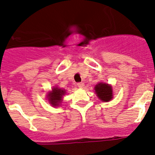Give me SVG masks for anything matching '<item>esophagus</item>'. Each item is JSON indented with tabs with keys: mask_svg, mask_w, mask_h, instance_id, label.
<instances>
[{
	"mask_svg": "<svg viewBox=\"0 0 155 155\" xmlns=\"http://www.w3.org/2000/svg\"><path fill=\"white\" fill-rule=\"evenodd\" d=\"M78 87H80V88H83L84 86V84L83 82H80V83H78Z\"/></svg>",
	"mask_w": 155,
	"mask_h": 155,
	"instance_id": "obj_1",
	"label": "esophagus"
}]
</instances>
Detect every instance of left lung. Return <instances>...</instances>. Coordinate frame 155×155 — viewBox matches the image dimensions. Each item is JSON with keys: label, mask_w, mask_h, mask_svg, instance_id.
Segmentation results:
<instances>
[{"label": "left lung", "mask_w": 155, "mask_h": 155, "mask_svg": "<svg viewBox=\"0 0 155 155\" xmlns=\"http://www.w3.org/2000/svg\"><path fill=\"white\" fill-rule=\"evenodd\" d=\"M94 91L98 98L102 102H109L113 98V87L110 84L100 82L95 85Z\"/></svg>", "instance_id": "1"}]
</instances>
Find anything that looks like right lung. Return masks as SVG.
<instances>
[{
	"label": "right lung",
	"instance_id": "add662e5",
	"mask_svg": "<svg viewBox=\"0 0 155 155\" xmlns=\"http://www.w3.org/2000/svg\"><path fill=\"white\" fill-rule=\"evenodd\" d=\"M66 94V91L62 88H59L57 87H53V89L47 94V99L49 100V103L51 105L56 107L61 105L62 102L63 96Z\"/></svg>",
	"mask_w": 155,
	"mask_h": 155
}]
</instances>
